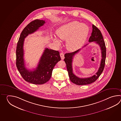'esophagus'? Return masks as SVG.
<instances>
[{
	"label": "esophagus",
	"mask_w": 121,
	"mask_h": 121,
	"mask_svg": "<svg viewBox=\"0 0 121 121\" xmlns=\"http://www.w3.org/2000/svg\"><path fill=\"white\" fill-rule=\"evenodd\" d=\"M60 56L61 57V60H64V53L61 52L60 54Z\"/></svg>",
	"instance_id": "obj_1"
}]
</instances>
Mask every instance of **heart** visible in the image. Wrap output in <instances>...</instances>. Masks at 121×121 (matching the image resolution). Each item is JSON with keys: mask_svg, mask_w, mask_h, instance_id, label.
Here are the masks:
<instances>
[{"mask_svg": "<svg viewBox=\"0 0 121 121\" xmlns=\"http://www.w3.org/2000/svg\"><path fill=\"white\" fill-rule=\"evenodd\" d=\"M89 31V28L87 25L74 21L60 27L56 34L62 40H67V48L70 51H74L84 43ZM53 40L58 46L60 45V41L57 38H53Z\"/></svg>", "mask_w": 121, "mask_h": 121, "instance_id": "obj_1", "label": "heart"}]
</instances>
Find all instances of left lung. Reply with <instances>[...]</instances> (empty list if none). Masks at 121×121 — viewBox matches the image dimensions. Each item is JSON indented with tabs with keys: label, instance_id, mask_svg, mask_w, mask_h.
Instances as JSON below:
<instances>
[{
	"label": "left lung",
	"instance_id": "left-lung-1",
	"mask_svg": "<svg viewBox=\"0 0 121 121\" xmlns=\"http://www.w3.org/2000/svg\"><path fill=\"white\" fill-rule=\"evenodd\" d=\"M92 27V32L89 40V42H95L96 44H98L100 48L102 53V59L101 61L100 67L95 74L93 75V76L91 77L81 78L77 77L73 73L72 68L73 59L75 55L80 52L81 49H79L72 53H66L64 55L65 58L64 60L66 64L67 70L68 73L69 79L72 82L76 85H87L94 82L102 73L105 67L106 58V47L105 41L103 40V35L100 31L94 25H93ZM86 45L87 44H86L84 47L86 46Z\"/></svg>",
	"mask_w": 121,
	"mask_h": 121
}]
</instances>
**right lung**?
I'll return each instance as SVG.
<instances>
[{
  "label": "right lung",
  "mask_w": 121,
  "mask_h": 121,
  "mask_svg": "<svg viewBox=\"0 0 121 121\" xmlns=\"http://www.w3.org/2000/svg\"><path fill=\"white\" fill-rule=\"evenodd\" d=\"M45 23L44 20L36 19L29 23L21 34L16 47V65L18 71L26 81L34 84L47 82L52 77L55 65L61 60L59 52L45 48L35 69L29 70L25 67L23 50L25 39L37 31Z\"/></svg>",
  "instance_id": "1"
}]
</instances>
